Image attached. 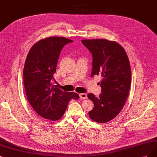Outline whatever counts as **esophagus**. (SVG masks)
<instances>
[{"mask_svg": "<svg viewBox=\"0 0 157 157\" xmlns=\"http://www.w3.org/2000/svg\"><path fill=\"white\" fill-rule=\"evenodd\" d=\"M79 97L81 99H86V98H87V95L85 93H82L79 94Z\"/></svg>", "mask_w": 157, "mask_h": 157, "instance_id": "esophagus-1", "label": "esophagus"}]
</instances>
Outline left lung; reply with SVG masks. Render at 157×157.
<instances>
[{
    "mask_svg": "<svg viewBox=\"0 0 157 157\" xmlns=\"http://www.w3.org/2000/svg\"><path fill=\"white\" fill-rule=\"evenodd\" d=\"M82 42L92 56L91 77L97 75L101 78L100 96L92 93L87 96L94 103L89 118L98 123H106L119 114L129 96L131 81L129 58L122 46L113 40L84 39Z\"/></svg>",
    "mask_w": 157,
    "mask_h": 157,
    "instance_id": "obj_1",
    "label": "left lung"
}]
</instances>
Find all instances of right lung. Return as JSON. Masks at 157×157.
I'll return each mask as SVG.
<instances>
[{
  "label": "right lung",
  "mask_w": 157,
  "mask_h": 157,
  "mask_svg": "<svg viewBox=\"0 0 157 157\" xmlns=\"http://www.w3.org/2000/svg\"><path fill=\"white\" fill-rule=\"evenodd\" d=\"M72 41L63 37L43 39L32 46L25 61L23 78L28 101L40 117L51 121L63 117L70 100L79 98L75 92L63 91L51 83L63 47Z\"/></svg>",
  "instance_id": "add662e5"
}]
</instances>
